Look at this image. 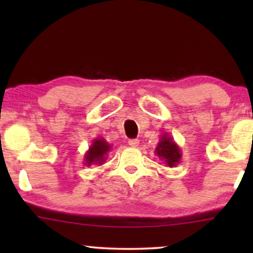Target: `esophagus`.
<instances>
[{
    "label": "esophagus",
    "mask_w": 253,
    "mask_h": 253,
    "mask_svg": "<svg viewBox=\"0 0 253 253\" xmlns=\"http://www.w3.org/2000/svg\"><path fill=\"white\" fill-rule=\"evenodd\" d=\"M138 145H139V140L138 139H130L129 140V146L138 147Z\"/></svg>",
    "instance_id": "34e87169"
}]
</instances>
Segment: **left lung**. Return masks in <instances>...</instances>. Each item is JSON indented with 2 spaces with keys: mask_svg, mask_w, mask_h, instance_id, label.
<instances>
[{
  "mask_svg": "<svg viewBox=\"0 0 253 253\" xmlns=\"http://www.w3.org/2000/svg\"><path fill=\"white\" fill-rule=\"evenodd\" d=\"M154 152L159 159L164 161L167 167L170 168L177 166L182 159L181 148L175 143L170 134H168L167 132L161 134L160 140H159Z\"/></svg>",
  "mask_w": 253,
  "mask_h": 253,
  "instance_id": "obj_1",
  "label": "left lung"
}]
</instances>
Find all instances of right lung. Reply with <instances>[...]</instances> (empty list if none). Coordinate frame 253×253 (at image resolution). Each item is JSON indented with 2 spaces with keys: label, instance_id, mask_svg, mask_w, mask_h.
Returning <instances> with one entry per match:
<instances>
[{
  "label": "right lung",
  "instance_id": "1",
  "mask_svg": "<svg viewBox=\"0 0 253 253\" xmlns=\"http://www.w3.org/2000/svg\"><path fill=\"white\" fill-rule=\"evenodd\" d=\"M110 150H112V145L108 144V141L103 139L102 137L95 138L84 155V165L87 167L92 165H103Z\"/></svg>",
  "mask_w": 253,
  "mask_h": 253
}]
</instances>
